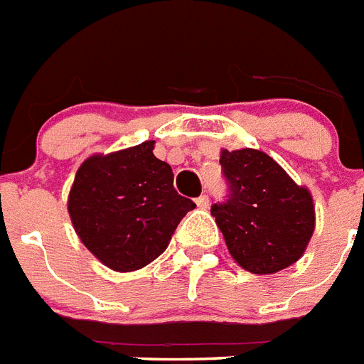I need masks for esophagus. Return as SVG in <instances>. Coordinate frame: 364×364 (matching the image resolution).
Here are the masks:
<instances>
[{
    "label": "esophagus",
    "instance_id": "1",
    "mask_svg": "<svg viewBox=\"0 0 364 364\" xmlns=\"http://www.w3.org/2000/svg\"><path fill=\"white\" fill-rule=\"evenodd\" d=\"M196 205L200 209H208L209 208V196H208V194H202L200 198H196Z\"/></svg>",
    "mask_w": 364,
    "mask_h": 364
}]
</instances>
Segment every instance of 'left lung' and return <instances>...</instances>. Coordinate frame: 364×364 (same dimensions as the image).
<instances>
[{
    "label": "left lung",
    "instance_id": "1",
    "mask_svg": "<svg viewBox=\"0 0 364 364\" xmlns=\"http://www.w3.org/2000/svg\"><path fill=\"white\" fill-rule=\"evenodd\" d=\"M220 166L228 194L224 202L213 203L211 215L233 259L256 274L295 264L314 232L310 192L256 149H224Z\"/></svg>",
    "mask_w": 364,
    "mask_h": 364
}]
</instances>
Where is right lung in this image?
Segmentation results:
<instances>
[{"label":"right lung","mask_w":364,"mask_h":364,"mask_svg":"<svg viewBox=\"0 0 364 364\" xmlns=\"http://www.w3.org/2000/svg\"><path fill=\"white\" fill-rule=\"evenodd\" d=\"M144 141L78 168L69 215L82 243L114 271H134L166 250L177 224L196 203L177 194L170 164Z\"/></svg>","instance_id":"obj_1"}]
</instances>
